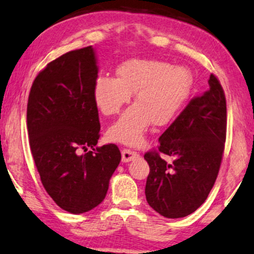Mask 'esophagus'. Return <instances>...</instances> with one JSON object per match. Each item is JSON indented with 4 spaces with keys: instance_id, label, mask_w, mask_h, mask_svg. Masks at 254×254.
Here are the masks:
<instances>
[{
    "instance_id": "obj_1",
    "label": "esophagus",
    "mask_w": 254,
    "mask_h": 254,
    "mask_svg": "<svg viewBox=\"0 0 254 254\" xmlns=\"http://www.w3.org/2000/svg\"><path fill=\"white\" fill-rule=\"evenodd\" d=\"M121 156H123V161L124 163H128V161L135 159L136 157H138V153L133 151L130 149H124L121 151Z\"/></svg>"
}]
</instances>
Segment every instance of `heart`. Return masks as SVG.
Returning <instances> with one entry per match:
<instances>
[{
    "instance_id": "b5f03b06",
    "label": "heart",
    "mask_w": 254,
    "mask_h": 254,
    "mask_svg": "<svg viewBox=\"0 0 254 254\" xmlns=\"http://www.w3.org/2000/svg\"><path fill=\"white\" fill-rule=\"evenodd\" d=\"M118 78L100 76L94 84V101L106 117L116 116L130 101L135 103L108 130L111 141L135 145L152 124H171L187 105L193 90V76L187 67L133 58L117 69Z\"/></svg>"
}]
</instances>
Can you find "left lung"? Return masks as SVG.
Returning <instances> with one entry per match:
<instances>
[{
  "label": "left lung",
  "instance_id": "left-lung-1",
  "mask_svg": "<svg viewBox=\"0 0 254 254\" xmlns=\"http://www.w3.org/2000/svg\"><path fill=\"white\" fill-rule=\"evenodd\" d=\"M208 90L193 97L159 137L158 150L144 154L148 204L168 219L193 213L206 200L221 165L227 133V104L214 74ZM160 154L173 158L167 163Z\"/></svg>",
  "mask_w": 254,
  "mask_h": 254
}]
</instances>
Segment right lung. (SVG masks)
Wrapping results in <instances>:
<instances>
[{
	"label": "right lung",
	"instance_id": "add662e5",
	"mask_svg": "<svg viewBox=\"0 0 254 254\" xmlns=\"http://www.w3.org/2000/svg\"><path fill=\"white\" fill-rule=\"evenodd\" d=\"M98 68L93 47L68 51L36 75L27 102L29 146L48 194L81 214L100 205L121 160L116 144L95 146L100 118L94 101ZM93 149L84 155L80 149Z\"/></svg>",
	"mask_w": 254,
	"mask_h": 254
}]
</instances>
